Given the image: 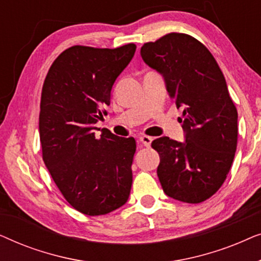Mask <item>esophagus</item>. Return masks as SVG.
Listing matches in <instances>:
<instances>
[{"label":"esophagus","mask_w":261,"mask_h":261,"mask_svg":"<svg viewBox=\"0 0 261 261\" xmlns=\"http://www.w3.org/2000/svg\"><path fill=\"white\" fill-rule=\"evenodd\" d=\"M140 141L142 142V145L145 146V147H149L153 141V138L152 137H148V135H141L140 137Z\"/></svg>","instance_id":"1"}]
</instances>
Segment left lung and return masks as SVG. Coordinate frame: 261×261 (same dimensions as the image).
I'll return each mask as SVG.
<instances>
[{
  "label": "left lung",
  "mask_w": 261,
  "mask_h": 261,
  "mask_svg": "<svg viewBox=\"0 0 261 261\" xmlns=\"http://www.w3.org/2000/svg\"><path fill=\"white\" fill-rule=\"evenodd\" d=\"M140 53L183 108L185 140L162 137L152 142L160 156V184L171 198L201 203L226 180L237 151L238 112L226 80L209 49L188 34H166Z\"/></svg>",
  "instance_id": "1"
}]
</instances>
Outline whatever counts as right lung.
<instances>
[{
	"mask_svg": "<svg viewBox=\"0 0 261 261\" xmlns=\"http://www.w3.org/2000/svg\"><path fill=\"white\" fill-rule=\"evenodd\" d=\"M135 49L134 44L72 46L45 78L39 116L42 159L66 201L85 215H106L129 197L137 142L108 129L96 137L95 124Z\"/></svg>",
	"mask_w": 261,
	"mask_h": 261,
	"instance_id": "add662e5",
	"label": "right lung"
}]
</instances>
